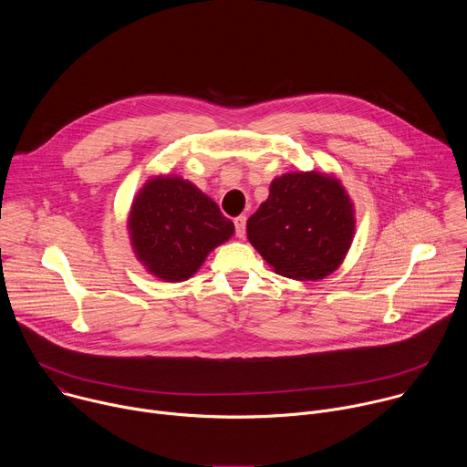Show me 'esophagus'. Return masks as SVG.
Wrapping results in <instances>:
<instances>
[{
	"label": "esophagus",
	"mask_w": 467,
	"mask_h": 467,
	"mask_svg": "<svg viewBox=\"0 0 467 467\" xmlns=\"http://www.w3.org/2000/svg\"><path fill=\"white\" fill-rule=\"evenodd\" d=\"M234 229H236V236H238V238H244V236H245V216L234 218Z\"/></svg>",
	"instance_id": "obj_1"
}]
</instances>
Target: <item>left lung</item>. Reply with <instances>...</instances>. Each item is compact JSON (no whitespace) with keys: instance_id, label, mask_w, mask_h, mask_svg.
Instances as JSON below:
<instances>
[{"instance_id":"left-lung-1","label":"left lung","mask_w":467,"mask_h":467,"mask_svg":"<svg viewBox=\"0 0 467 467\" xmlns=\"http://www.w3.org/2000/svg\"><path fill=\"white\" fill-rule=\"evenodd\" d=\"M355 234V209L335 177L285 173L247 220V238L275 274L319 281L346 258Z\"/></svg>"}]
</instances>
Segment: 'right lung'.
Masks as SVG:
<instances>
[{"instance_id":"right-lung-1","label":"right lung","mask_w":467,"mask_h":467,"mask_svg":"<svg viewBox=\"0 0 467 467\" xmlns=\"http://www.w3.org/2000/svg\"><path fill=\"white\" fill-rule=\"evenodd\" d=\"M234 225L190 181L155 177L130 207L129 234L137 258L166 283L192 277L207 254L227 242Z\"/></svg>"}]
</instances>
